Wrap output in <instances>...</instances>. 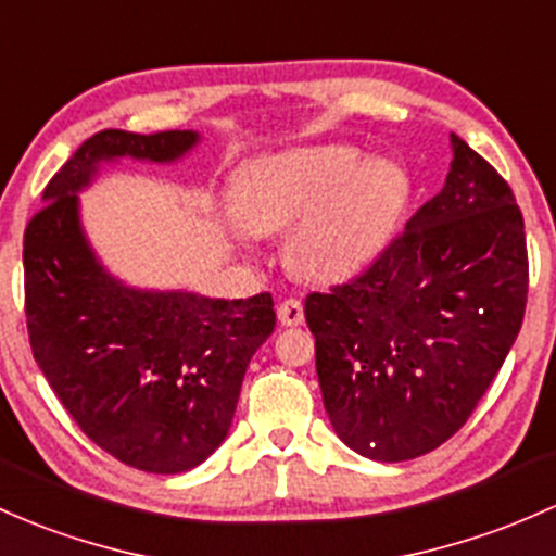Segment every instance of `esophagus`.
Returning <instances> with one entry per match:
<instances>
[{
    "mask_svg": "<svg viewBox=\"0 0 556 556\" xmlns=\"http://www.w3.org/2000/svg\"><path fill=\"white\" fill-rule=\"evenodd\" d=\"M277 316L285 327L303 325V303L298 301V298H285V301L279 303Z\"/></svg>",
    "mask_w": 556,
    "mask_h": 556,
    "instance_id": "1",
    "label": "esophagus"
}]
</instances>
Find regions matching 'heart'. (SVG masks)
<instances>
[{"label":"heart","instance_id":"1","mask_svg":"<svg viewBox=\"0 0 556 556\" xmlns=\"http://www.w3.org/2000/svg\"><path fill=\"white\" fill-rule=\"evenodd\" d=\"M408 198L404 168L364 161L356 148L292 150L250 163L231 205L253 235L290 227V266L314 282H338L364 268L390 240Z\"/></svg>","mask_w":556,"mask_h":556}]
</instances>
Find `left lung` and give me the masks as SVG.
Listing matches in <instances>:
<instances>
[{
	"instance_id": "left-lung-1",
	"label": "left lung",
	"mask_w": 556,
	"mask_h": 556,
	"mask_svg": "<svg viewBox=\"0 0 556 556\" xmlns=\"http://www.w3.org/2000/svg\"><path fill=\"white\" fill-rule=\"evenodd\" d=\"M446 185L377 258L306 298L334 432L377 462L446 443L502 369L528 303L526 222L511 187L451 134Z\"/></svg>"
}]
</instances>
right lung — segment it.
I'll return each instance as SVG.
<instances>
[{
	"label": "right lung",
	"instance_id": "obj_1",
	"mask_svg": "<svg viewBox=\"0 0 556 556\" xmlns=\"http://www.w3.org/2000/svg\"><path fill=\"white\" fill-rule=\"evenodd\" d=\"M194 142V131H97L52 176L23 235L36 364L91 443L155 475L187 472L222 446L250 358L277 325L274 301L126 288L84 240L76 192L100 161H174Z\"/></svg>",
	"mask_w": 556,
	"mask_h": 556
}]
</instances>
